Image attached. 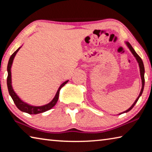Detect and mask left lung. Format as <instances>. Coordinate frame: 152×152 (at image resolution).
I'll return each mask as SVG.
<instances>
[{
  "label": "left lung",
  "mask_w": 152,
  "mask_h": 152,
  "mask_svg": "<svg viewBox=\"0 0 152 152\" xmlns=\"http://www.w3.org/2000/svg\"><path fill=\"white\" fill-rule=\"evenodd\" d=\"M126 43H127L128 48H129V50H130L131 51H132V52L133 56H134L135 57L136 60H137V62H138V64H139V66H140V74H141L140 75H141V81H142V88H141V91H140V94H139V96H138V97L137 98V99L135 100V101L134 102V103H133V104H132V106L131 107L129 108V109H127V110H125V111H124L123 113L129 112L130 110H132V109H133V107L135 106V104H136V102H137V101H138L139 98L140 97L141 94H142L143 91V88H144V84H145V78H144V72H145V70H144V66H143V61H142V60H141V58L140 57V56H139V55L137 54V53L135 52V51L134 50H133V47L132 46V45H131L130 43H128V42H127ZM121 114H122V113H121Z\"/></svg>",
  "instance_id": "obj_1"
}]
</instances>
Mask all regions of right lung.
<instances>
[{"label": "right lung", "instance_id": "obj_1", "mask_svg": "<svg viewBox=\"0 0 152 152\" xmlns=\"http://www.w3.org/2000/svg\"><path fill=\"white\" fill-rule=\"evenodd\" d=\"M20 48H18L17 50L15 51L13 53H12L11 57H10V59L9 60V63H8V66H7L8 76H7V86H8L9 94L11 95L12 99L13 100V101L15 102V105L17 106V107L23 112L29 113V114H31V115H32V114L35 115V114H38V113H41L47 111V110L51 109L53 107L55 106V104H56V102H57L58 100L59 93H60V89L62 88L64 85H65L67 82H68V80L64 82L63 84H61V85L60 86V88H59L58 90L57 93H56L55 97L53 98V99L52 100V101H51L50 103H48V104L43 105V106H42V107H34V106H31V105L25 103L24 102H23L21 100H20L19 98L17 96V95L14 92L13 89H12V86H11V65H12V61H13V59L15 58V55H16V53H17V51L19 50Z\"/></svg>", "mask_w": 152, "mask_h": 152}]
</instances>
